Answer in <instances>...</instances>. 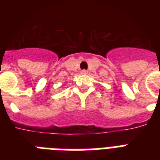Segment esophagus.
<instances>
[{"label": "esophagus", "instance_id": "34e87169", "mask_svg": "<svg viewBox=\"0 0 160 160\" xmlns=\"http://www.w3.org/2000/svg\"><path fill=\"white\" fill-rule=\"evenodd\" d=\"M80 73H81V74H83V75H85V74H87L88 71L86 70H82L81 71H80Z\"/></svg>", "mask_w": 160, "mask_h": 160}]
</instances>
